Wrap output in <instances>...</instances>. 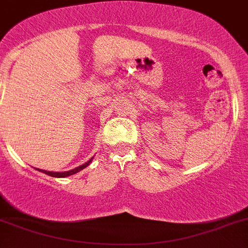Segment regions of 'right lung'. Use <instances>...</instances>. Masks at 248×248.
<instances>
[{
  "label": "right lung",
  "mask_w": 248,
  "mask_h": 248,
  "mask_svg": "<svg viewBox=\"0 0 248 248\" xmlns=\"http://www.w3.org/2000/svg\"><path fill=\"white\" fill-rule=\"evenodd\" d=\"M93 157L91 158L89 162H86V163L82 164V166H79V167H77V168L72 169V170H67V171H48V170H44V169H39V168H36V170L47 174V175H49V176H53V178H65V176H70V175H73V174H77L78 171H80V170H82L84 168H86V167L89 166L91 162H93Z\"/></svg>",
  "instance_id": "right-lung-1"
}]
</instances>
